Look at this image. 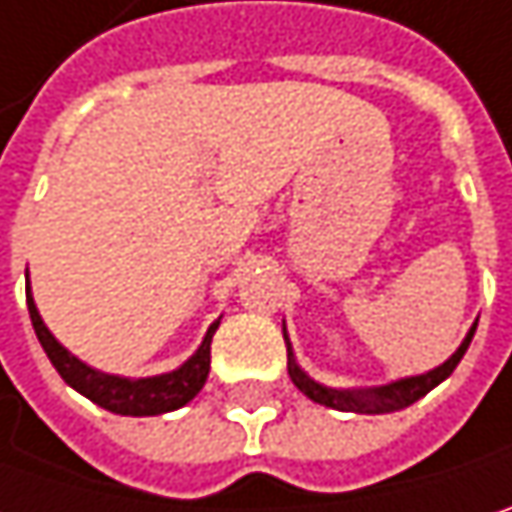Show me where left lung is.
Listing matches in <instances>:
<instances>
[{"mask_svg":"<svg viewBox=\"0 0 512 512\" xmlns=\"http://www.w3.org/2000/svg\"><path fill=\"white\" fill-rule=\"evenodd\" d=\"M472 337H475V325H472V331L466 334L463 346L454 351L442 366H437L434 372L416 375V378H404V381H395V384L378 387V390H331V387H322V384L310 381L302 369L296 366L293 351L287 346V351H290V378H293V384H296L310 401H316V404H325V407H334V410H349V413H393V410L410 407L413 401H419L422 395L431 393L440 381H445V378L457 369V363L463 360V354L469 349Z\"/></svg>","mask_w":512,"mask_h":512,"instance_id":"8db88e82","label":"left lung"}]
</instances>
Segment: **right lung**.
Here are the masks:
<instances>
[{
    "mask_svg": "<svg viewBox=\"0 0 512 512\" xmlns=\"http://www.w3.org/2000/svg\"><path fill=\"white\" fill-rule=\"evenodd\" d=\"M25 302H28V316H31L34 334H37L43 351L49 354L52 366L58 369V375L70 384L72 390L87 395L93 404H99V407H105L111 413H119V416H158V413H169V410H178L187 401H193L199 395V390L205 387V381H208L210 340H213V331H216L219 322L210 325L205 343L199 346V351L181 369H175L169 375H158V378L131 381V378L105 375V372H96V369L84 366L78 357H72L70 351L49 334V328L43 325V319H40V313L34 307L31 290H25Z\"/></svg>",
    "mask_w": 512,
    "mask_h": 512,
    "instance_id": "obj_1",
    "label": "right lung"
}]
</instances>
